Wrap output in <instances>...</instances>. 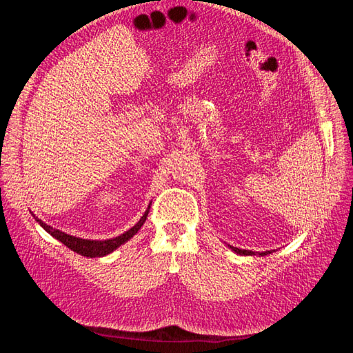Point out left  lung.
I'll list each match as a JSON object with an SVG mask.
<instances>
[{
    "label": "left lung",
    "mask_w": 353,
    "mask_h": 353,
    "mask_svg": "<svg viewBox=\"0 0 353 353\" xmlns=\"http://www.w3.org/2000/svg\"><path fill=\"white\" fill-rule=\"evenodd\" d=\"M231 249L236 252V253H239V254H254L252 250H241V249H237V248H231ZM268 253H272V252L268 250V252H263V253H259V254L262 256V254H268Z\"/></svg>",
    "instance_id": "8db88e82"
}]
</instances>
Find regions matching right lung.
Returning a JSON list of instances; mask_svg holds the SVG:
<instances>
[{"label": "right lung", "mask_w": 353, "mask_h": 353, "mask_svg": "<svg viewBox=\"0 0 353 353\" xmlns=\"http://www.w3.org/2000/svg\"><path fill=\"white\" fill-rule=\"evenodd\" d=\"M148 209H150V206L147 208V210L144 212V215L141 216V219L138 221L131 230H128L126 232L121 234V236H117L114 239L103 240V241H99V240H83V239H79V237L69 236V234H66V232H61V231H59L56 228L47 225V223L42 222L41 219H38L35 216L34 218L37 219V222H39V225L44 228L48 234H51L52 237L57 239L59 241H61L65 245H68L70 250L77 252V253H79L82 256H87V258H101V256H105V254L112 253L113 250H116L121 244L126 243L131 237H134L138 231H140V228L143 227V223L147 219Z\"/></svg>", "instance_id": "1"}]
</instances>
